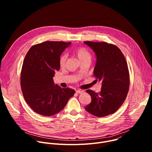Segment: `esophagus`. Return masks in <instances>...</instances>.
Returning a JSON list of instances; mask_svg holds the SVG:
<instances>
[{
	"label": "esophagus",
	"mask_w": 152,
	"mask_h": 152,
	"mask_svg": "<svg viewBox=\"0 0 152 152\" xmlns=\"http://www.w3.org/2000/svg\"><path fill=\"white\" fill-rule=\"evenodd\" d=\"M83 91H84V90H77L76 91V92L77 93H78V94H81V93H82Z\"/></svg>",
	"instance_id": "1"
}]
</instances>
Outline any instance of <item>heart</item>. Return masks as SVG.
<instances>
[{
  "label": "heart",
  "mask_w": 152,
  "mask_h": 152,
  "mask_svg": "<svg viewBox=\"0 0 152 152\" xmlns=\"http://www.w3.org/2000/svg\"><path fill=\"white\" fill-rule=\"evenodd\" d=\"M74 53L82 63L85 62H90L92 58V55L91 52L84 47H80L76 48L74 50ZM66 60L67 55L66 54H62V55H61L59 59V65L61 67H64L65 66Z\"/></svg>",
  "instance_id": "b5f03b06"
}]
</instances>
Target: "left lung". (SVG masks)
I'll return each instance as SVG.
<instances>
[{
    "label": "left lung",
    "instance_id": "obj_1",
    "mask_svg": "<svg viewBox=\"0 0 152 152\" xmlns=\"http://www.w3.org/2000/svg\"><path fill=\"white\" fill-rule=\"evenodd\" d=\"M84 43L96 53L94 76L102 81L100 93L86 90L91 96V102L85 109L98 117L111 115L122 105L129 91L130 76L126 60L120 49L111 43L88 41Z\"/></svg>",
    "mask_w": 152,
    "mask_h": 152
}]
</instances>
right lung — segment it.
I'll return each mask as SVG.
<instances>
[{
	"label": "right lung",
	"instance_id": "1",
	"mask_svg": "<svg viewBox=\"0 0 152 152\" xmlns=\"http://www.w3.org/2000/svg\"><path fill=\"white\" fill-rule=\"evenodd\" d=\"M71 43L45 41L31 47L25 56L20 73L21 88L26 102L37 114H57L75 93L73 89L55 85L53 80L60 69V55Z\"/></svg>",
	"mask_w": 152,
	"mask_h": 152
}]
</instances>
